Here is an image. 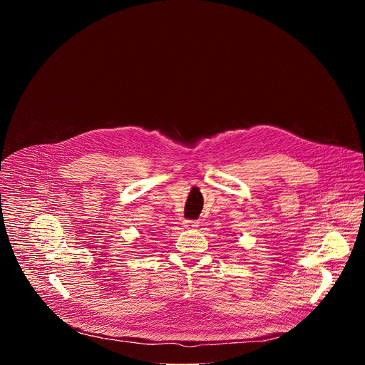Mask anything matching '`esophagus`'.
<instances>
[{
  "label": "esophagus",
  "mask_w": 365,
  "mask_h": 365,
  "mask_svg": "<svg viewBox=\"0 0 365 365\" xmlns=\"http://www.w3.org/2000/svg\"><path fill=\"white\" fill-rule=\"evenodd\" d=\"M183 227H185L186 230H196V228L199 227V221H190V220H186V221L183 222Z\"/></svg>",
  "instance_id": "obj_1"
}]
</instances>
